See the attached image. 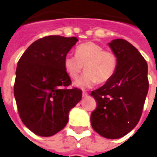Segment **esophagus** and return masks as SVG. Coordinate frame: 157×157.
<instances>
[{
    "instance_id": "obj_1",
    "label": "esophagus",
    "mask_w": 157,
    "mask_h": 157,
    "mask_svg": "<svg viewBox=\"0 0 157 157\" xmlns=\"http://www.w3.org/2000/svg\"><path fill=\"white\" fill-rule=\"evenodd\" d=\"M88 96V93L86 92V91H82V97H86V96Z\"/></svg>"
}]
</instances>
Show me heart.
Listing matches in <instances>:
<instances>
[{"label":"heart","mask_w":157,"mask_h":157,"mask_svg":"<svg viewBox=\"0 0 157 157\" xmlns=\"http://www.w3.org/2000/svg\"><path fill=\"white\" fill-rule=\"evenodd\" d=\"M84 66L86 71L76 85L81 87H91L98 82L105 83L112 78L116 72L117 59L114 52L104 50L102 46L94 42L78 45L75 56L66 55L64 67L71 78H77Z\"/></svg>","instance_id":"b5f03b06"}]
</instances>
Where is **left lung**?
Instances as JSON below:
<instances>
[{
  "instance_id": "left-lung-1",
  "label": "left lung",
  "mask_w": 157,
  "mask_h": 157,
  "mask_svg": "<svg viewBox=\"0 0 157 157\" xmlns=\"http://www.w3.org/2000/svg\"><path fill=\"white\" fill-rule=\"evenodd\" d=\"M109 46L117 59L113 76L92 91L97 107L91 115L92 128L106 139H119L135 128L148 91L147 64L128 41L113 40Z\"/></svg>"
}]
</instances>
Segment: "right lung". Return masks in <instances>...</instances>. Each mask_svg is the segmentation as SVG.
Instances as JSON below:
<instances>
[{"label":"right lung","mask_w":157,"mask_h":157,"mask_svg":"<svg viewBox=\"0 0 157 157\" xmlns=\"http://www.w3.org/2000/svg\"><path fill=\"white\" fill-rule=\"evenodd\" d=\"M76 37L50 36L31 44L17 62L13 93L20 118L39 136L49 137L66 126L69 112L82 99L80 89H68L71 80L64 58Z\"/></svg>","instance_id":"right-lung-1"}]
</instances>
